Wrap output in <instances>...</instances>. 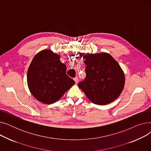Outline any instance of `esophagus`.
I'll use <instances>...</instances> for the list:
<instances>
[{
  "instance_id": "34e87169",
  "label": "esophagus",
  "mask_w": 151,
  "mask_h": 151,
  "mask_svg": "<svg viewBox=\"0 0 151 151\" xmlns=\"http://www.w3.org/2000/svg\"><path fill=\"white\" fill-rule=\"evenodd\" d=\"M74 81H75V83H78V81H79V79H78V77H75V78H74Z\"/></svg>"
}]
</instances>
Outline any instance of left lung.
<instances>
[{
  "instance_id": "obj_1",
  "label": "left lung",
  "mask_w": 151,
  "mask_h": 151,
  "mask_svg": "<svg viewBox=\"0 0 151 151\" xmlns=\"http://www.w3.org/2000/svg\"><path fill=\"white\" fill-rule=\"evenodd\" d=\"M81 55L86 76L79 88L95 104L104 105L115 100L125 84L124 71L117 62L106 52Z\"/></svg>"
}]
</instances>
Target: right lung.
<instances>
[{
	"instance_id": "obj_1",
	"label": "right lung",
	"mask_w": 151,
	"mask_h": 151,
	"mask_svg": "<svg viewBox=\"0 0 151 151\" xmlns=\"http://www.w3.org/2000/svg\"><path fill=\"white\" fill-rule=\"evenodd\" d=\"M67 67L51 50L37 54L27 71V84L32 96L45 104L59 100L75 82L66 74Z\"/></svg>"
}]
</instances>
